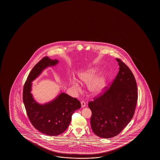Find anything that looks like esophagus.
I'll use <instances>...</instances> for the list:
<instances>
[{
    "label": "esophagus",
    "instance_id": "obj_1",
    "mask_svg": "<svg viewBox=\"0 0 160 160\" xmlns=\"http://www.w3.org/2000/svg\"><path fill=\"white\" fill-rule=\"evenodd\" d=\"M81 108H84L86 107V103L84 101H81Z\"/></svg>",
    "mask_w": 160,
    "mask_h": 160
}]
</instances>
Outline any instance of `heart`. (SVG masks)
<instances>
[{
  "label": "heart",
  "mask_w": 160,
  "mask_h": 160,
  "mask_svg": "<svg viewBox=\"0 0 160 160\" xmlns=\"http://www.w3.org/2000/svg\"><path fill=\"white\" fill-rule=\"evenodd\" d=\"M97 72L98 70L96 68H93L85 72H81L78 75L79 81L81 83H88L90 82L88 85V88L90 92L94 94L100 93L103 90L105 85V78L104 75H101L93 79ZM93 79V80H92ZM91 81V82H90ZM71 82L76 89L79 90V85L75 79H72L71 80Z\"/></svg>",
  "instance_id": "b5f03b06"
}]
</instances>
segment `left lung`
<instances>
[{
	"label": "left lung",
	"mask_w": 160,
	"mask_h": 160,
	"mask_svg": "<svg viewBox=\"0 0 160 160\" xmlns=\"http://www.w3.org/2000/svg\"><path fill=\"white\" fill-rule=\"evenodd\" d=\"M119 71L110 88L88 105L92 112L91 126L96 136L118 135L133 116L138 99L137 86L131 70L116 58Z\"/></svg>",
	"instance_id": "left-lung-1"
}]
</instances>
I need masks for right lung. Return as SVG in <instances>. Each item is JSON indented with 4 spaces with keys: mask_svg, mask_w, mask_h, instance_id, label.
I'll use <instances>...</instances> for the list:
<instances>
[{
    "mask_svg": "<svg viewBox=\"0 0 160 160\" xmlns=\"http://www.w3.org/2000/svg\"><path fill=\"white\" fill-rule=\"evenodd\" d=\"M58 63L57 59L42 58L31 70L23 91V101L29 120L36 129L48 136L63 133L70 124L73 112L81 108V103L77 98L65 93H61L53 101L44 104H40L33 98L31 82L45 68Z\"/></svg>",
    "mask_w": 160,
    "mask_h": 160,
    "instance_id": "obj_1",
    "label": "right lung"
}]
</instances>
